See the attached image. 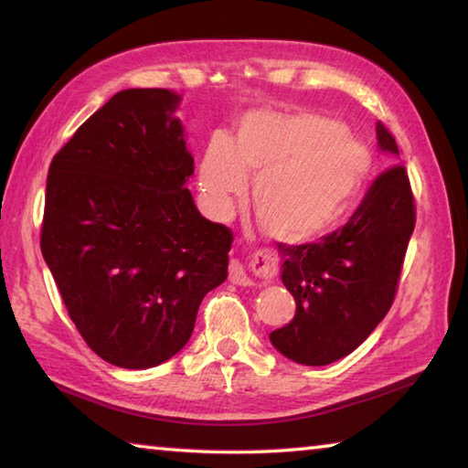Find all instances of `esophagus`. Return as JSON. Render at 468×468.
<instances>
[{"label":"esophagus","instance_id":"obj_1","mask_svg":"<svg viewBox=\"0 0 468 468\" xmlns=\"http://www.w3.org/2000/svg\"><path fill=\"white\" fill-rule=\"evenodd\" d=\"M251 271L256 272L258 276H264V279H271V276L276 272V260L271 251L266 250H260L258 253H253L251 258ZM229 281L233 284H241V287H248V284H253L250 274L245 272V268L241 262H237L233 260L231 264H229Z\"/></svg>","mask_w":468,"mask_h":468}]
</instances>
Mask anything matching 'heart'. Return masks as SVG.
Instances as JSON below:
<instances>
[{
    "label": "heart",
    "mask_w": 468,
    "mask_h": 468,
    "mask_svg": "<svg viewBox=\"0 0 468 468\" xmlns=\"http://www.w3.org/2000/svg\"><path fill=\"white\" fill-rule=\"evenodd\" d=\"M256 176L253 206L264 231L303 243L324 235L345 215L371 171L361 142L326 117L256 113L241 123L235 144L215 138L200 165L206 204L218 217Z\"/></svg>",
    "instance_id": "b5f03b06"
}]
</instances>
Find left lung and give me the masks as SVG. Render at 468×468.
Returning a JSON list of instances; mask_svg holds the SVG:
<instances>
[{"instance_id":"obj_1","label":"left lung","mask_w":468,"mask_h":468,"mask_svg":"<svg viewBox=\"0 0 468 468\" xmlns=\"http://www.w3.org/2000/svg\"><path fill=\"white\" fill-rule=\"evenodd\" d=\"M378 146L399 156L382 122ZM415 229V197L407 169L392 165L369 186L346 223L318 243H279L284 287L295 297V318L271 332L284 357L328 366L353 353L392 307Z\"/></svg>"}]
</instances>
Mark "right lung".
Masks as SVG:
<instances>
[{
    "label": "right lung",
    "instance_id": "1",
    "mask_svg": "<svg viewBox=\"0 0 468 468\" xmlns=\"http://www.w3.org/2000/svg\"><path fill=\"white\" fill-rule=\"evenodd\" d=\"M167 89L111 97L53 156L41 251L78 332L125 369L186 346L204 295L227 279L231 229L206 220Z\"/></svg>",
    "mask_w": 468,
    "mask_h": 468
}]
</instances>
